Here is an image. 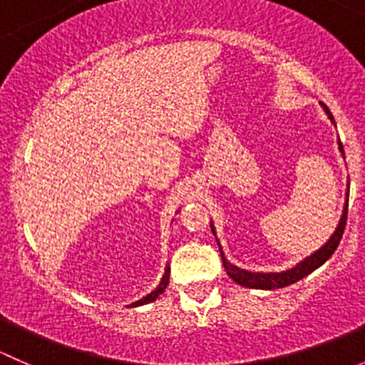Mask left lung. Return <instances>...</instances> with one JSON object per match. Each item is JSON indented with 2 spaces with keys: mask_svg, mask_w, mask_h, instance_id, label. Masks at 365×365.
I'll return each instance as SVG.
<instances>
[{
  "mask_svg": "<svg viewBox=\"0 0 365 365\" xmlns=\"http://www.w3.org/2000/svg\"><path fill=\"white\" fill-rule=\"evenodd\" d=\"M322 106H323V109L327 111V114H329L330 120H332V123H336V121H334L332 113H330V109L327 108L325 104H322ZM339 148L342 152L341 143H339ZM348 189H349V187H348ZM346 219H348V200H346L344 212H342L339 226H337L336 233L332 235V238H330V240L327 242V244L323 245L319 251H316L314 254H312V256L305 257L302 263H298L295 268H289V270H286V272H279V274H259V272L256 274V272H247V270H242V268H237L235 264H231L230 261H226V257L222 256L224 268H226L227 275H230V277L233 279L235 282H238L240 286H247V288H254V289L284 288V286L293 284V282L300 281V279H304L305 275H309L311 272H314L316 268L322 267V264L325 263V261L329 259L330 256H332L334 251L337 249V245H339L342 233H344ZM212 231H213V227H212Z\"/></svg>",
  "mask_w": 365,
  "mask_h": 365,
  "instance_id": "left-lung-1",
  "label": "left lung"
}]
</instances>
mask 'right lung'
<instances>
[{"label": "right lung", "instance_id": "add662e5", "mask_svg": "<svg viewBox=\"0 0 365 365\" xmlns=\"http://www.w3.org/2000/svg\"><path fill=\"white\" fill-rule=\"evenodd\" d=\"M168 284H169V267L165 268V272H164V277H162V281H160L159 288H157L155 292H152V293H150V295H146L145 298H141V300L134 302V304H132V307H135V305L148 304V302H153V300H155V298H159V295H160L162 292H164V289H165V286H168Z\"/></svg>", "mask_w": 365, "mask_h": 365}]
</instances>
